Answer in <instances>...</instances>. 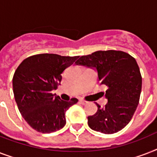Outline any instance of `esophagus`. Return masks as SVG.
I'll use <instances>...</instances> for the list:
<instances>
[{"label": "esophagus", "instance_id": "1", "mask_svg": "<svg viewBox=\"0 0 157 157\" xmlns=\"http://www.w3.org/2000/svg\"><path fill=\"white\" fill-rule=\"evenodd\" d=\"M80 103L82 105H86L87 103H88V102H87V101H85V100H80Z\"/></svg>", "mask_w": 157, "mask_h": 157}]
</instances>
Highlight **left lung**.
Masks as SVG:
<instances>
[{"instance_id":"1","label":"left lung","mask_w":157,"mask_h":157,"mask_svg":"<svg viewBox=\"0 0 157 157\" xmlns=\"http://www.w3.org/2000/svg\"><path fill=\"white\" fill-rule=\"evenodd\" d=\"M76 63L95 67L100 85L107 87V105L102 108L96 103L98 111L88 117L89 126L103 134L121 130L132 119L140 98L142 76L135 59L121 50H99L81 56Z\"/></svg>"}]
</instances>
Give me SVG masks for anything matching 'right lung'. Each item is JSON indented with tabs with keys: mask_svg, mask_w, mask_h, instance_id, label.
I'll list each match as a JSON object with an SVG mask.
<instances>
[{
	"mask_svg": "<svg viewBox=\"0 0 157 157\" xmlns=\"http://www.w3.org/2000/svg\"><path fill=\"white\" fill-rule=\"evenodd\" d=\"M79 56L40 54L25 59L13 76V91L18 108L33 129L49 134L66 124L65 112L78 102L54 96L52 90L60 86L63 71Z\"/></svg>",
	"mask_w": 157,
	"mask_h": 157,
	"instance_id": "add662e5",
	"label": "right lung"
}]
</instances>
